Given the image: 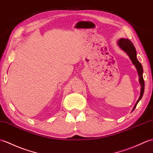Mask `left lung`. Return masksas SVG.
Returning a JSON list of instances; mask_svg holds the SVG:
<instances>
[{"label": "left lung", "mask_w": 153, "mask_h": 153, "mask_svg": "<svg viewBox=\"0 0 153 153\" xmlns=\"http://www.w3.org/2000/svg\"><path fill=\"white\" fill-rule=\"evenodd\" d=\"M117 45H119V47L122 50H123L128 55L130 60H132V63L134 64V65L136 68L138 73V76H139V81L141 85V93L140 98L137 100L132 109V111H134L135 108H136V105L138 104V102H140L142 97H143V94L144 93L145 83L143 77V68H142V65H141V63L138 61V60L137 59V53L136 48H135L132 42L128 40V39L120 38L118 40V42H117Z\"/></svg>", "instance_id": "8db88e82"}]
</instances>
